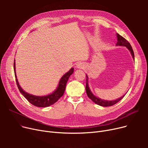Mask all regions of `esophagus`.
Masks as SVG:
<instances>
[{
	"instance_id": "1",
	"label": "esophagus",
	"mask_w": 148,
	"mask_h": 148,
	"mask_svg": "<svg viewBox=\"0 0 148 148\" xmlns=\"http://www.w3.org/2000/svg\"><path fill=\"white\" fill-rule=\"evenodd\" d=\"M76 67H77V68H79V69H83V68H84V64H83V63H81V62H79V63H78V64H77Z\"/></svg>"
}]
</instances>
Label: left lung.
I'll return each mask as SVG.
<instances>
[{
    "instance_id": "left-lung-1",
    "label": "left lung",
    "mask_w": 148,
    "mask_h": 148,
    "mask_svg": "<svg viewBox=\"0 0 148 148\" xmlns=\"http://www.w3.org/2000/svg\"><path fill=\"white\" fill-rule=\"evenodd\" d=\"M116 36H117V40H118V42L116 43V46H123V47H126L129 50V51L131 53V54L132 57L134 59V51L133 49L131 47V45H130V44L129 43V42L128 41H127L125 38L123 37H122V36H121L119 34H116ZM86 91L87 93V95L88 96V97L93 102H94L95 104L100 106H103V107H108V106H113L114 104H116L117 103H118L119 101H121L123 97L125 95H123L122 97H121L119 98L116 99L115 100H112V101H107V100H104V99H102L99 98H98L97 97L95 96L94 94H92V92H91L89 84H88V77L87 75V74L86 75Z\"/></svg>"
}]
</instances>
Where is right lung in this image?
<instances>
[{"mask_svg": "<svg viewBox=\"0 0 148 148\" xmlns=\"http://www.w3.org/2000/svg\"><path fill=\"white\" fill-rule=\"evenodd\" d=\"M14 69L15 79H16V83L20 93L25 97V98L30 103L33 104L35 106L39 107H49L53 104L54 103H55L56 101H58L59 99L64 95L66 88V84L68 80V79L74 72V68H71L69 69V71H68L66 73H65L63 76H62L59 80L57 88L55 90L53 91L51 94L44 96H36L28 94L27 92H25L20 86L17 78L16 73H15V60L14 63Z\"/></svg>", "mask_w": 148, "mask_h": 148, "instance_id": "obj_1", "label": "right lung"}]
</instances>
